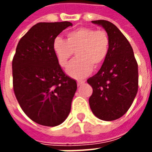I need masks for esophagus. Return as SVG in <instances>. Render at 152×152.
<instances>
[{"label": "esophagus", "mask_w": 152, "mask_h": 152, "mask_svg": "<svg viewBox=\"0 0 152 152\" xmlns=\"http://www.w3.org/2000/svg\"><path fill=\"white\" fill-rule=\"evenodd\" d=\"M85 82H86L85 80H78V81H77V85H78V86H81V85H83Z\"/></svg>", "instance_id": "34e87169"}]
</instances>
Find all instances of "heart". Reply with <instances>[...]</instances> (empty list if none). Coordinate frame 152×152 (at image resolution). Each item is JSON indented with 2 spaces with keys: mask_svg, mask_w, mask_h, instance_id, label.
Returning <instances> with one entry per match:
<instances>
[{
  "mask_svg": "<svg viewBox=\"0 0 152 152\" xmlns=\"http://www.w3.org/2000/svg\"><path fill=\"white\" fill-rule=\"evenodd\" d=\"M76 50V59L66 69V73L76 79L89 76L107 58L109 50V37L105 31L90 28H80L66 34V40L57 37L53 50L60 66L66 67Z\"/></svg>",
  "mask_w": 152,
  "mask_h": 152,
  "instance_id": "heart-1",
  "label": "heart"
}]
</instances>
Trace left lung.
<instances>
[{
	"label": "left lung",
	"instance_id": "left-lung-1",
	"mask_svg": "<svg viewBox=\"0 0 152 152\" xmlns=\"http://www.w3.org/2000/svg\"><path fill=\"white\" fill-rule=\"evenodd\" d=\"M92 23L106 30L109 50L98 73L87 80L93 88L89 107L100 120L115 121L127 112L136 97L137 63L131 45L115 25L107 20Z\"/></svg>",
	"mask_w": 152,
	"mask_h": 152
}]
</instances>
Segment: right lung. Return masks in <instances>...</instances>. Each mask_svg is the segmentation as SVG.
I'll list each match as a JSON object with an SVG mask.
<instances>
[{
    "instance_id": "right-lung-1",
    "label": "right lung",
    "mask_w": 152,
    "mask_h": 152,
    "mask_svg": "<svg viewBox=\"0 0 152 152\" xmlns=\"http://www.w3.org/2000/svg\"><path fill=\"white\" fill-rule=\"evenodd\" d=\"M70 26L66 21L37 23L18 41L12 61L15 97L25 114L45 126L66 120L77 89L53 50V40Z\"/></svg>"
}]
</instances>
